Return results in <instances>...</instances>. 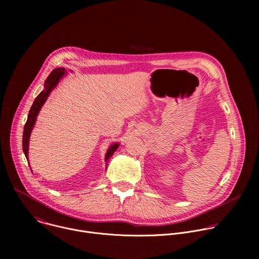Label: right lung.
Returning <instances> with one entry per match:
<instances>
[{
  "mask_svg": "<svg viewBox=\"0 0 259 259\" xmlns=\"http://www.w3.org/2000/svg\"><path fill=\"white\" fill-rule=\"evenodd\" d=\"M66 73V70L64 67H58L55 68L54 70L51 71V73L49 75V77L47 78V80L44 83V90L35 97L30 109L29 113L27 116V121L24 125V129H23V136H22V150L23 153L25 155L26 160L28 161V145H29V138H30V134L31 131L35 125L36 122V117H38L40 110L42 108V106L44 105V103L46 102L47 98L49 97L50 93L52 92V90L58 85L59 81L63 78V76ZM120 146L119 142H114L113 144H110V146L107 149V152L105 153V169L107 168V163L108 160L112 158V156L114 155V153L118 150V147ZM29 165V163H28Z\"/></svg>",
  "mask_w": 259,
  "mask_h": 259,
  "instance_id": "right-lung-1",
  "label": "right lung"
}]
</instances>
